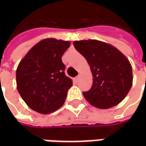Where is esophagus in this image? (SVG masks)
<instances>
[{"label":"esophagus","mask_w":146,"mask_h":146,"mask_svg":"<svg viewBox=\"0 0 146 146\" xmlns=\"http://www.w3.org/2000/svg\"><path fill=\"white\" fill-rule=\"evenodd\" d=\"M79 79H80V76H76L75 78H74V80H75L76 82H77V81L79 80Z\"/></svg>","instance_id":"1"}]
</instances>
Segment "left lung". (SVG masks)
Here are the masks:
<instances>
[{
  "instance_id": "8db88e82",
  "label": "left lung",
  "mask_w": 146,
  "mask_h": 146,
  "mask_svg": "<svg viewBox=\"0 0 146 146\" xmlns=\"http://www.w3.org/2000/svg\"><path fill=\"white\" fill-rule=\"evenodd\" d=\"M74 48L88 62L93 84L83 95L90 104L109 109L123 100L132 86L131 65L120 51L96 40L73 42Z\"/></svg>"
}]
</instances>
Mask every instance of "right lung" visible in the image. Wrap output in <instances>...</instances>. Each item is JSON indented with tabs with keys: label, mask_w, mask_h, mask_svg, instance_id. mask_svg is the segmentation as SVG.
Masks as SVG:
<instances>
[{
	"label": "right lung",
	"mask_w": 146,
	"mask_h": 146,
	"mask_svg": "<svg viewBox=\"0 0 146 146\" xmlns=\"http://www.w3.org/2000/svg\"><path fill=\"white\" fill-rule=\"evenodd\" d=\"M70 45V41L44 39L18 66V92L27 106L37 113H53L65 102L73 81L64 73L62 56Z\"/></svg>",
	"instance_id": "add662e5"
}]
</instances>
